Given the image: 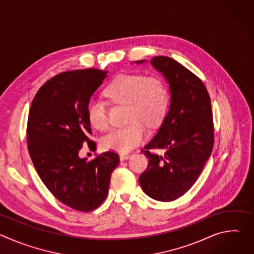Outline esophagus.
<instances>
[{"label": "esophagus", "mask_w": 254, "mask_h": 254, "mask_svg": "<svg viewBox=\"0 0 254 254\" xmlns=\"http://www.w3.org/2000/svg\"><path fill=\"white\" fill-rule=\"evenodd\" d=\"M129 158H130V155H129V154H121V155H120L121 161H126V160H128Z\"/></svg>", "instance_id": "obj_1"}]
</instances>
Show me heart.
I'll return each instance as SVG.
<instances>
[{
  "label": "heart",
  "mask_w": 254,
  "mask_h": 254,
  "mask_svg": "<svg viewBox=\"0 0 254 254\" xmlns=\"http://www.w3.org/2000/svg\"><path fill=\"white\" fill-rule=\"evenodd\" d=\"M104 93L112 102L127 105V122H129L102 138L101 146L105 150L128 153L147 135L141 122L153 127L163 119L167 110L168 90L163 79L156 75H120L106 87ZM86 113L94 128L105 130L108 127L107 110L103 102L90 99Z\"/></svg>",
  "instance_id": "obj_1"
}]
</instances>
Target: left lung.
Instances as JSON below:
<instances>
[{
    "mask_svg": "<svg viewBox=\"0 0 254 254\" xmlns=\"http://www.w3.org/2000/svg\"><path fill=\"white\" fill-rule=\"evenodd\" d=\"M151 64L169 84L170 105L158 132L142 151L149 158V165L138 180L149 197L170 202L195 184L211 156L214 143L211 100L204 83L176 60L157 56ZM150 148L166 153L164 156L151 154Z\"/></svg>",
    "mask_w": 254,
    "mask_h": 254,
    "instance_id": "obj_1",
    "label": "left lung"
}]
</instances>
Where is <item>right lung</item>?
Instances as JSON below:
<instances>
[{
  "label": "right lung",
  "instance_id": "obj_1",
  "mask_svg": "<svg viewBox=\"0 0 254 254\" xmlns=\"http://www.w3.org/2000/svg\"><path fill=\"white\" fill-rule=\"evenodd\" d=\"M107 72L88 68L52 77L36 93L28 117V151L42 182L60 202L82 212L105 200L120 163L114 152L91 161L79 157L83 142L95 147L86 108Z\"/></svg>",
  "mask_w": 254,
  "mask_h": 254
}]
</instances>
